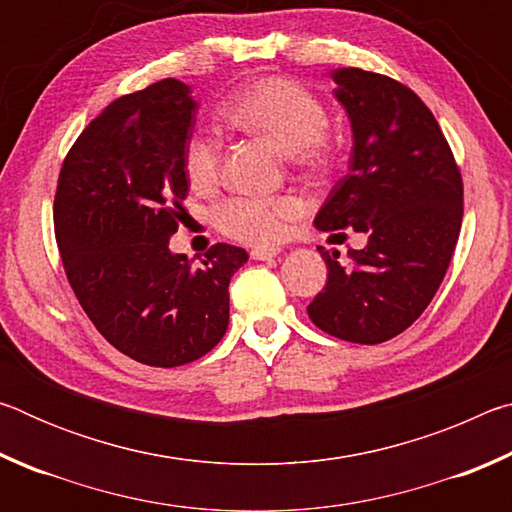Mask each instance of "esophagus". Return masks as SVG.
Here are the masks:
<instances>
[{
    "instance_id": "1",
    "label": "esophagus",
    "mask_w": 512,
    "mask_h": 512,
    "mask_svg": "<svg viewBox=\"0 0 512 512\" xmlns=\"http://www.w3.org/2000/svg\"><path fill=\"white\" fill-rule=\"evenodd\" d=\"M277 255H280V248H255V250H250V257L257 259V262H271V259H275Z\"/></svg>"
}]
</instances>
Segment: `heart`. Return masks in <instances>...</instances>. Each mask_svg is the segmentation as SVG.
<instances>
[{
	"label": "heart",
	"instance_id": "heart-1",
	"mask_svg": "<svg viewBox=\"0 0 512 512\" xmlns=\"http://www.w3.org/2000/svg\"><path fill=\"white\" fill-rule=\"evenodd\" d=\"M223 117L248 133L262 135L277 151L302 164H316L325 153L327 110L314 94L289 79H259L225 101ZM221 137L194 128L183 149V167L194 187H210L221 171ZM296 196H232L216 210L223 235L253 246H271L298 219Z\"/></svg>",
	"mask_w": 512,
	"mask_h": 512
}]
</instances>
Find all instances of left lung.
Instances as JSON below:
<instances>
[{"instance_id": "obj_1", "label": "left lung", "mask_w": 512, "mask_h": 512, "mask_svg": "<svg viewBox=\"0 0 512 512\" xmlns=\"http://www.w3.org/2000/svg\"><path fill=\"white\" fill-rule=\"evenodd\" d=\"M352 126L350 173L314 225L366 232V248L320 250L327 284L307 307L341 341L375 345L402 334L436 296L463 221V180L436 117L406 85L357 67L332 72Z\"/></svg>"}]
</instances>
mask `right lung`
Returning <instances> with one entry per match:
<instances>
[{
    "instance_id": "1",
    "label": "right lung",
    "mask_w": 512,
    "mask_h": 512,
    "mask_svg": "<svg viewBox=\"0 0 512 512\" xmlns=\"http://www.w3.org/2000/svg\"><path fill=\"white\" fill-rule=\"evenodd\" d=\"M198 103L164 79L112 101L58 176L54 230L67 280L103 339L146 366L201 359L230 320L244 248L216 244L201 266L169 250L187 196L183 149Z\"/></svg>"
}]
</instances>
